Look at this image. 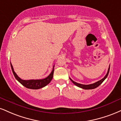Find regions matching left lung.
I'll list each match as a JSON object with an SVG mask.
<instances>
[{"label": "left lung", "instance_id": "left-lung-1", "mask_svg": "<svg viewBox=\"0 0 121 121\" xmlns=\"http://www.w3.org/2000/svg\"><path fill=\"white\" fill-rule=\"evenodd\" d=\"M109 69H110V66L108 68V72L107 73V74L105 75V76L104 78H103V79H101V80H100V81H97V82L94 83H92V84H80V83H77L74 82V81H73V80L71 79L70 78V79L71 80V81L74 84H75V85H76L77 86L80 87V88H82L83 89H85V90H91V89H94V88H96L98 86H99L102 83L104 82V81L105 79L107 78V77H108V74H109Z\"/></svg>", "mask_w": 121, "mask_h": 121}]
</instances>
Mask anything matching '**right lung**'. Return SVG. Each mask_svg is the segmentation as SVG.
I'll return each instance as SVG.
<instances>
[{
	"label": "right lung",
	"instance_id": "right-lung-1",
	"mask_svg": "<svg viewBox=\"0 0 121 121\" xmlns=\"http://www.w3.org/2000/svg\"><path fill=\"white\" fill-rule=\"evenodd\" d=\"M11 69L12 70L13 73L15 78L21 84H22L24 86L26 87L27 88H30V89H33V90H37L39 89V88H43L47 85L50 83L51 80L52 79L53 75V72H54V66H53V70L50 73L48 76L46 77L44 79H30V80H23L21 79L20 77H18V75L16 74L15 72H14L13 68L11 62Z\"/></svg>",
	"mask_w": 121,
	"mask_h": 121
}]
</instances>
